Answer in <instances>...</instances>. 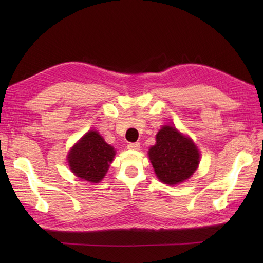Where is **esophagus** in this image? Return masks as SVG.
<instances>
[{"instance_id":"1","label":"esophagus","mask_w":263,"mask_h":263,"mask_svg":"<svg viewBox=\"0 0 263 263\" xmlns=\"http://www.w3.org/2000/svg\"><path fill=\"white\" fill-rule=\"evenodd\" d=\"M127 148L130 150H138L140 148V144L139 142H129V144L127 145Z\"/></svg>"}]
</instances>
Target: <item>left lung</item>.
<instances>
[{"label": "left lung", "mask_w": 263, "mask_h": 263, "mask_svg": "<svg viewBox=\"0 0 263 263\" xmlns=\"http://www.w3.org/2000/svg\"><path fill=\"white\" fill-rule=\"evenodd\" d=\"M148 154L158 179L169 185L189 179L200 163V153L193 141L172 126H163L158 132L156 145Z\"/></svg>", "instance_id": "left-lung-1"}]
</instances>
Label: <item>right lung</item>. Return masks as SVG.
<instances>
[{"label":"right lung","instance_id":"1","mask_svg":"<svg viewBox=\"0 0 263 263\" xmlns=\"http://www.w3.org/2000/svg\"><path fill=\"white\" fill-rule=\"evenodd\" d=\"M114 156V148L106 144L98 132L91 130L70 150L68 162L77 177L98 183L104 178Z\"/></svg>","mask_w":263,"mask_h":263}]
</instances>
